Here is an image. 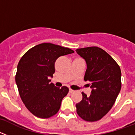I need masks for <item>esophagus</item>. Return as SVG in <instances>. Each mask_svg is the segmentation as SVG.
<instances>
[{
    "label": "esophagus",
    "instance_id": "obj_1",
    "mask_svg": "<svg viewBox=\"0 0 135 135\" xmlns=\"http://www.w3.org/2000/svg\"><path fill=\"white\" fill-rule=\"evenodd\" d=\"M69 92H70V93H74V90H72V89H70V90H69Z\"/></svg>",
    "mask_w": 135,
    "mask_h": 135
}]
</instances>
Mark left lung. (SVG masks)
<instances>
[{"label": "left lung", "instance_id": "8db88e82", "mask_svg": "<svg viewBox=\"0 0 135 135\" xmlns=\"http://www.w3.org/2000/svg\"><path fill=\"white\" fill-rule=\"evenodd\" d=\"M76 53L86 61L84 80L90 82V96L82 92L76 105L78 115L85 121L99 120L114 105L121 89L120 68L107 52L97 46L78 49Z\"/></svg>", "mask_w": 135, "mask_h": 135}]
</instances>
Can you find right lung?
<instances>
[{"mask_svg":"<svg viewBox=\"0 0 135 135\" xmlns=\"http://www.w3.org/2000/svg\"><path fill=\"white\" fill-rule=\"evenodd\" d=\"M74 53L73 50L52 43L32 47L19 61L15 76L20 97L27 109L40 118L57 114L62 99L68 93L67 86L58 88L51 83L58 57Z\"/></svg>","mask_w":135,"mask_h":135,"instance_id":"add662e5","label":"right lung"}]
</instances>
